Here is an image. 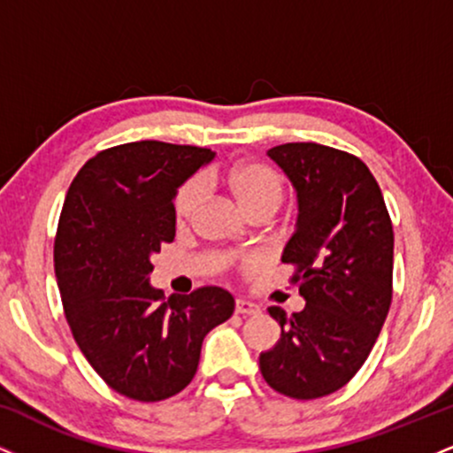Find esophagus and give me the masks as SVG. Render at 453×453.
<instances>
[{"label": "esophagus", "mask_w": 453, "mask_h": 453, "mask_svg": "<svg viewBox=\"0 0 453 453\" xmlns=\"http://www.w3.org/2000/svg\"><path fill=\"white\" fill-rule=\"evenodd\" d=\"M236 313L238 315H257V313H262V309H259V304H256V303H249V300L238 298L236 300Z\"/></svg>", "instance_id": "obj_1"}]
</instances>
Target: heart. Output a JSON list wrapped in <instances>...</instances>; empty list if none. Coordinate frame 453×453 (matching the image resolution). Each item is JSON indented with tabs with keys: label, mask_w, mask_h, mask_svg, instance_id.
<instances>
[{
	"label": "heart",
	"mask_w": 453,
	"mask_h": 453,
	"mask_svg": "<svg viewBox=\"0 0 453 453\" xmlns=\"http://www.w3.org/2000/svg\"><path fill=\"white\" fill-rule=\"evenodd\" d=\"M227 187L242 206L244 212L253 209H262V206H273L279 209L280 200H283V179L274 168L262 164V161H242L236 164L226 176ZM206 194V183L202 176L187 180L180 187L174 200L176 219L187 221L202 204Z\"/></svg>",
	"instance_id": "heart-1"
}]
</instances>
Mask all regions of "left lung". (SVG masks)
Segmentation results:
<instances>
[{"instance_id":"obj_1","label":"left lung","mask_w":453,"mask_h":453,"mask_svg":"<svg viewBox=\"0 0 453 453\" xmlns=\"http://www.w3.org/2000/svg\"><path fill=\"white\" fill-rule=\"evenodd\" d=\"M268 157L298 194L296 232L280 262L294 264L306 306H270L280 339L259 353L279 394L327 396L360 371L392 303L394 232L375 176L362 159L317 142H288Z\"/></svg>"}]
</instances>
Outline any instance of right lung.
I'll return each mask as SVG.
<instances>
[{
	"label": "right lung",
	"mask_w": 453,
	"mask_h": 453,
	"mask_svg": "<svg viewBox=\"0 0 453 453\" xmlns=\"http://www.w3.org/2000/svg\"><path fill=\"white\" fill-rule=\"evenodd\" d=\"M212 157L189 144H119L87 161L67 189L55 238L65 319L93 371L140 403L189 386L204 336L234 313L221 288L164 303L149 280L150 256L174 241L176 189Z\"/></svg>",
	"instance_id": "1"
}]
</instances>
